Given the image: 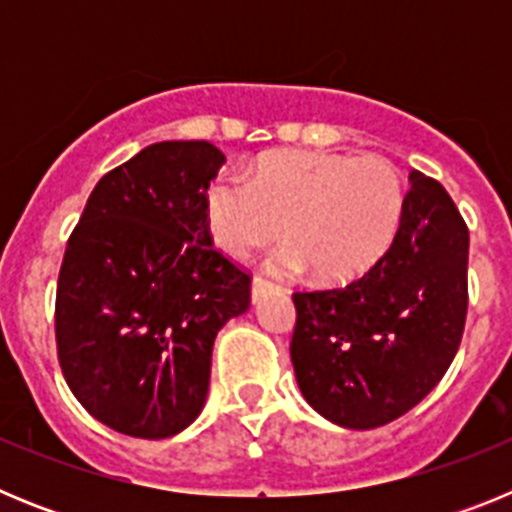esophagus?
Wrapping results in <instances>:
<instances>
[{
    "label": "esophagus",
    "mask_w": 512,
    "mask_h": 512,
    "mask_svg": "<svg viewBox=\"0 0 512 512\" xmlns=\"http://www.w3.org/2000/svg\"><path fill=\"white\" fill-rule=\"evenodd\" d=\"M271 289H274V284H269L266 279H261V277H253V282H251V302H253V305H259L261 297H264L266 292H271Z\"/></svg>",
    "instance_id": "34e87169"
}]
</instances>
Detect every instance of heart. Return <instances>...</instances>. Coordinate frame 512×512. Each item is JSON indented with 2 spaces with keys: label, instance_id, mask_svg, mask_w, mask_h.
<instances>
[{
  "label": "heart",
  "instance_id": "1",
  "mask_svg": "<svg viewBox=\"0 0 512 512\" xmlns=\"http://www.w3.org/2000/svg\"><path fill=\"white\" fill-rule=\"evenodd\" d=\"M402 184L390 161L318 151L261 158L246 176H220L205 194L212 241L233 259L277 238L269 269L295 274L312 266L323 282L364 274L387 251L400 225Z\"/></svg>",
  "mask_w": 512,
  "mask_h": 512
}]
</instances>
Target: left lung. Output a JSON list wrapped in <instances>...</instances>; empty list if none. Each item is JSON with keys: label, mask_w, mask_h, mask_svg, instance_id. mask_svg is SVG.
I'll return each mask as SVG.
<instances>
[{"label": "left lung", "mask_w": 512, "mask_h": 512, "mask_svg": "<svg viewBox=\"0 0 512 512\" xmlns=\"http://www.w3.org/2000/svg\"><path fill=\"white\" fill-rule=\"evenodd\" d=\"M469 230L449 192L410 171L400 225L364 277L297 292L289 343L302 397L330 423L369 431L441 382L467 320Z\"/></svg>", "instance_id": "1"}]
</instances>
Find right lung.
I'll use <instances>...</instances> for the list:
<instances>
[{
    "instance_id": "right-lung-1",
    "label": "right lung",
    "mask_w": 512,
    "mask_h": 512,
    "mask_svg": "<svg viewBox=\"0 0 512 512\" xmlns=\"http://www.w3.org/2000/svg\"><path fill=\"white\" fill-rule=\"evenodd\" d=\"M225 164L207 140H161L104 174L71 233L56 295L63 377L99 423L169 438L197 420L217 330L251 279L212 248L205 194Z\"/></svg>"
}]
</instances>
